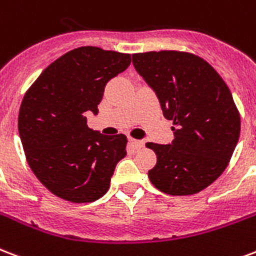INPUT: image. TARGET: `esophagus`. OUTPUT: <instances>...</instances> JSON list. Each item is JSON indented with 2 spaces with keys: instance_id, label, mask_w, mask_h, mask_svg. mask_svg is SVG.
<instances>
[{
  "instance_id": "1",
  "label": "esophagus",
  "mask_w": 256,
  "mask_h": 256,
  "mask_svg": "<svg viewBox=\"0 0 256 256\" xmlns=\"http://www.w3.org/2000/svg\"><path fill=\"white\" fill-rule=\"evenodd\" d=\"M130 144H132L136 149H141V148H144V145H145V142L142 141V140H134V138H130Z\"/></svg>"
}]
</instances>
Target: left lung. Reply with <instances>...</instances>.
I'll use <instances>...</instances> for the list:
<instances>
[{
  "mask_svg": "<svg viewBox=\"0 0 256 256\" xmlns=\"http://www.w3.org/2000/svg\"><path fill=\"white\" fill-rule=\"evenodd\" d=\"M132 64L176 126L169 145L146 144L157 156L150 182L172 196L198 193L219 178L239 141L240 114L231 91L210 63L188 52L134 54Z\"/></svg>",
  "mask_w": 256,
  "mask_h": 256,
  "instance_id": "left-lung-1",
  "label": "left lung"
}]
</instances>
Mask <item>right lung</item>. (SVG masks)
Returning <instances> with one entry per match:
<instances>
[{"mask_svg": "<svg viewBox=\"0 0 256 256\" xmlns=\"http://www.w3.org/2000/svg\"><path fill=\"white\" fill-rule=\"evenodd\" d=\"M130 63L128 54L80 46L50 63L25 92L20 138L32 172L54 196L91 202L110 188L128 138L94 132L86 112L98 114L107 82Z\"/></svg>", "mask_w": 256, "mask_h": 256, "instance_id": "obj_1", "label": "right lung"}]
</instances>
